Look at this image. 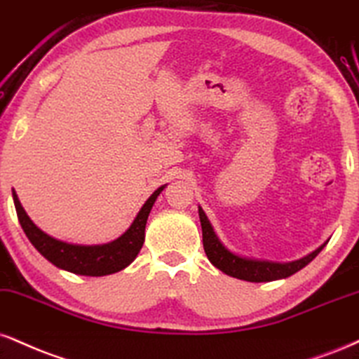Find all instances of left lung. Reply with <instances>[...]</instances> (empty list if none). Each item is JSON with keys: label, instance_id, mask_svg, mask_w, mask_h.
Instances as JSON below:
<instances>
[{"label": "left lung", "instance_id": "1", "mask_svg": "<svg viewBox=\"0 0 359 359\" xmlns=\"http://www.w3.org/2000/svg\"><path fill=\"white\" fill-rule=\"evenodd\" d=\"M198 217H201L202 226V243H204V250L209 257V261L221 269L224 274L232 276V278L249 280V283H269V280L284 279L292 276L297 271L308 266L314 257L321 252L326 243L308 254L303 259H297L292 262H273V261H259V259H248L237 254L231 252L226 245H224L219 237L215 236L212 226H210L209 219L204 210L198 207Z\"/></svg>", "mask_w": 359, "mask_h": 359}]
</instances>
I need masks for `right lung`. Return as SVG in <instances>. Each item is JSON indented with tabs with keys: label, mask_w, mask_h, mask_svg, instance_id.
<instances>
[{
	"label": "right lung",
	"mask_w": 359,
	"mask_h": 359,
	"mask_svg": "<svg viewBox=\"0 0 359 359\" xmlns=\"http://www.w3.org/2000/svg\"><path fill=\"white\" fill-rule=\"evenodd\" d=\"M163 187L165 185L158 187L152 196L147 198L145 204L142 205L140 212L137 214L135 221L132 222V226L118 239L100 245L68 244L45 234L40 227L34 226L32 219L25 212L15 191H13V201H15L18 221L21 227H23L25 234L29 239V243L34 245V249L43 257L48 259L51 264L73 274L107 276L125 269L130 262H133L137 254L140 252L145 239L147 219H149L154 202L161 196Z\"/></svg>",
	"instance_id": "add662e5"
}]
</instances>
